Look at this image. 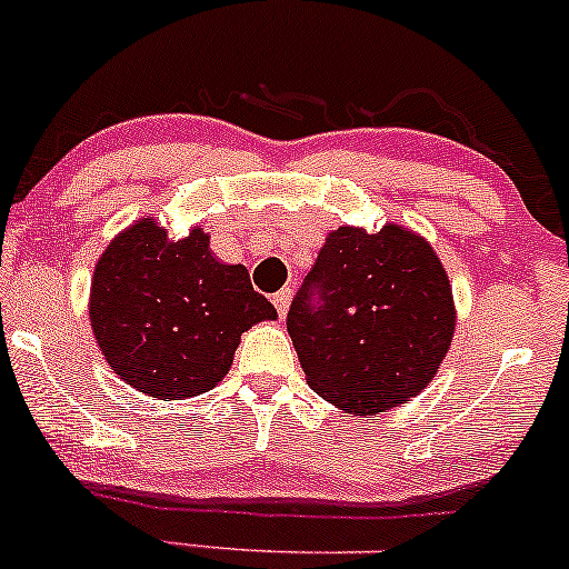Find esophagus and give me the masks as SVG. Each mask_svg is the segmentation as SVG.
<instances>
[{
  "label": "esophagus",
  "mask_w": 569,
  "mask_h": 569,
  "mask_svg": "<svg viewBox=\"0 0 569 569\" xmlns=\"http://www.w3.org/2000/svg\"><path fill=\"white\" fill-rule=\"evenodd\" d=\"M291 289H280L278 293H272V305H276L278 316L286 318V312H289V305H291Z\"/></svg>",
  "instance_id": "1"
}]
</instances>
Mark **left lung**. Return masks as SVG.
<instances>
[{"instance_id":"obj_1","label":"left lung","mask_w":569,"mask_h":569,"mask_svg":"<svg viewBox=\"0 0 569 569\" xmlns=\"http://www.w3.org/2000/svg\"><path fill=\"white\" fill-rule=\"evenodd\" d=\"M286 329L318 396L377 415L433 380L452 342V289L420 234L339 227L293 297Z\"/></svg>"}]
</instances>
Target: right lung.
<instances>
[{"mask_svg":"<svg viewBox=\"0 0 569 569\" xmlns=\"http://www.w3.org/2000/svg\"><path fill=\"white\" fill-rule=\"evenodd\" d=\"M243 264H221L208 234L168 240L141 219L96 264L90 323L109 367L152 398L211 390L232 367L240 335L276 318Z\"/></svg>","mask_w":569,"mask_h":569,"instance_id":"right-lung-1","label":"right lung"}]
</instances>
